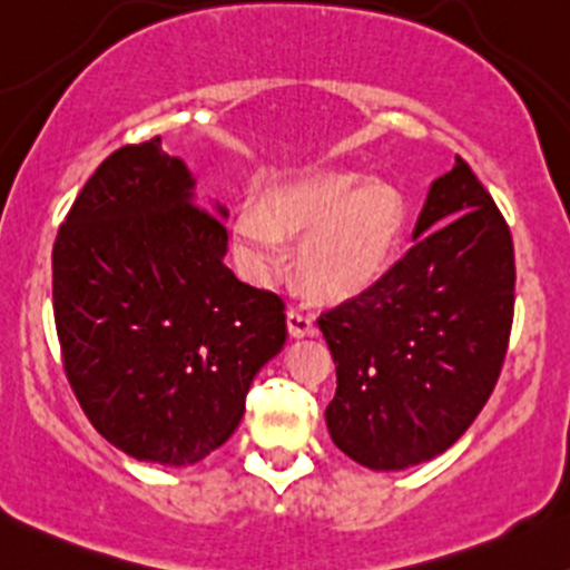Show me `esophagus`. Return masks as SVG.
<instances>
[{
  "instance_id": "esophagus-1",
  "label": "esophagus",
  "mask_w": 570,
  "mask_h": 570,
  "mask_svg": "<svg viewBox=\"0 0 570 570\" xmlns=\"http://www.w3.org/2000/svg\"><path fill=\"white\" fill-rule=\"evenodd\" d=\"M287 331H291L293 336H312L315 334V317H312V312L302 309V306H291L287 309Z\"/></svg>"
}]
</instances>
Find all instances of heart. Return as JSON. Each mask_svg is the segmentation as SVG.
Masks as SVG:
<instances>
[{
  "label": "heart",
  "mask_w": 570,
  "mask_h": 570,
  "mask_svg": "<svg viewBox=\"0 0 570 570\" xmlns=\"http://www.w3.org/2000/svg\"><path fill=\"white\" fill-rule=\"evenodd\" d=\"M406 232L399 188L355 171H309L247 202L236 215V247L250 277L266 283L283 261V236L306 234L298 274L312 291L357 296L393 264Z\"/></svg>",
  "instance_id": "1"
}]
</instances>
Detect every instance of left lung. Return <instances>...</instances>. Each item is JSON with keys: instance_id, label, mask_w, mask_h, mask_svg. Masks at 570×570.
Masks as SVG:
<instances>
[{"instance_id": "8db88e82", "label": "left lung", "mask_w": 570, "mask_h": 570, "mask_svg": "<svg viewBox=\"0 0 570 570\" xmlns=\"http://www.w3.org/2000/svg\"><path fill=\"white\" fill-rule=\"evenodd\" d=\"M514 279L509 223L458 156L431 185L412 250L317 320L336 363L325 423L338 450L374 471L450 450L501 376Z\"/></svg>"}]
</instances>
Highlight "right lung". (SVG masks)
<instances>
[{
  "mask_svg": "<svg viewBox=\"0 0 570 570\" xmlns=\"http://www.w3.org/2000/svg\"><path fill=\"white\" fill-rule=\"evenodd\" d=\"M226 245V223L194 202L161 137L110 153L59 226L63 371L91 425L126 455L199 463L236 431L253 376L283 350V298L239 283Z\"/></svg>",
  "mask_w": 570,
  "mask_h": 570,
  "instance_id": "add662e5",
  "label": "right lung"
}]
</instances>
